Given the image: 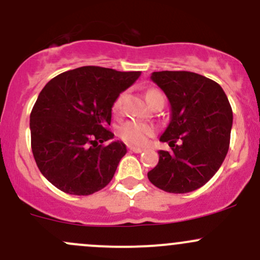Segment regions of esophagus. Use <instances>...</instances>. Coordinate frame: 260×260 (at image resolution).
Masks as SVG:
<instances>
[{"mask_svg":"<svg viewBox=\"0 0 260 260\" xmlns=\"http://www.w3.org/2000/svg\"><path fill=\"white\" fill-rule=\"evenodd\" d=\"M128 149H129V151L133 152V153L143 152V148H139V147H128Z\"/></svg>","mask_w":260,"mask_h":260,"instance_id":"34e87169","label":"esophagus"}]
</instances>
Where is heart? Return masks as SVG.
I'll list each match as a JSON object with an SVG mask.
<instances>
[{"label": "heart", "instance_id": "1", "mask_svg": "<svg viewBox=\"0 0 260 260\" xmlns=\"http://www.w3.org/2000/svg\"><path fill=\"white\" fill-rule=\"evenodd\" d=\"M125 94L121 93L117 95V98L114 100L113 106H112V111L114 114H119L122 111L123 101H124ZM147 101H148L149 105H153L158 98H165L163 94L159 91H155V89H149L146 94ZM154 135V127L148 123H142V122H136V121H128L119 127L118 129V136L122 141H124L125 143L131 144V146H142L147 142L148 137Z\"/></svg>", "mask_w": 260, "mask_h": 260}]
</instances>
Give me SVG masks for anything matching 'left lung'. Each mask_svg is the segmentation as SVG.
<instances>
[{"label": "left lung", "instance_id": "obj_1", "mask_svg": "<svg viewBox=\"0 0 260 260\" xmlns=\"http://www.w3.org/2000/svg\"><path fill=\"white\" fill-rule=\"evenodd\" d=\"M151 78L171 103V122L160 136L171 151L158 152V165L147 176L165 192H193L217 173L228 153L231 103L217 82L198 73L162 71Z\"/></svg>", "mask_w": 260, "mask_h": 260}]
</instances>
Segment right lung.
<instances>
[{
  "mask_svg": "<svg viewBox=\"0 0 260 260\" xmlns=\"http://www.w3.org/2000/svg\"><path fill=\"white\" fill-rule=\"evenodd\" d=\"M139 71L84 66L48 82L29 116L31 147L41 173L62 192L89 196L113 178L125 144L103 142L114 137L108 129L112 106L132 86Z\"/></svg>",
  "mask_w": 260,
  "mask_h": 260,
  "instance_id": "right-lung-1",
  "label": "right lung"
}]
</instances>
